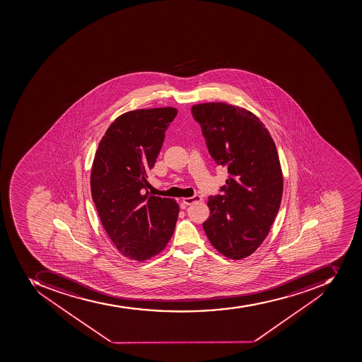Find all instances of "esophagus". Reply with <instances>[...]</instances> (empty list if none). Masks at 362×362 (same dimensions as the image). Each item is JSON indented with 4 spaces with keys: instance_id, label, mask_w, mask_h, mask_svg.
Returning a JSON list of instances; mask_svg holds the SVG:
<instances>
[{
    "instance_id": "1",
    "label": "esophagus",
    "mask_w": 362,
    "mask_h": 362,
    "mask_svg": "<svg viewBox=\"0 0 362 362\" xmlns=\"http://www.w3.org/2000/svg\"><path fill=\"white\" fill-rule=\"evenodd\" d=\"M202 200V197L200 196H192L188 197V198H183L182 202L185 205H191V204H194L196 202H200Z\"/></svg>"
}]
</instances>
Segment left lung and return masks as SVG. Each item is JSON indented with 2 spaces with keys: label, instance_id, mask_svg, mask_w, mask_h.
<instances>
[{
  "label": "left lung",
  "instance_id": "obj_1",
  "mask_svg": "<svg viewBox=\"0 0 362 362\" xmlns=\"http://www.w3.org/2000/svg\"><path fill=\"white\" fill-rule=\"evenodd\" d=\"M217 165L228 168L222 194L211 196L202 228L214 248L230 259L254 254L269 233L283 194L282 168L273 138L255 114L226 103L191 107Z\"/></svg>",
  "mask_w": 362,
  "mask_h": 362
}]
</instances>
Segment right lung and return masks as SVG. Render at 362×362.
<instances>
[{"label":"right lung","instance_id":"add662e5","mask_svg":"<svg viewBox=\"0 0 362 362\" xmlns=\"http://www.w3.org/2000/svg\"><path fill=\"white\" fill-rule=\"evenodd\" d=\"M177 114V108L160 107L119 115L93 162L91 197L103 228L123 256L137 262L160 254L177 224V202L147 191V173Z\"/></svg>","mask_w":362,"mask_h":362}]
</instances>
